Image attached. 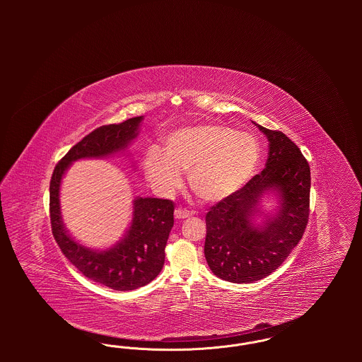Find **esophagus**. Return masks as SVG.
Here are the masks:
<instances>
[{
    "mask_svg": "<svg viewBox=\"0 0 362 362\" xmlns=\"http://www.w3.org/2000/svg\"><path fill=\"white\" fill-rule=\"evenodd\" d=\"M189 216H191V211H189L185 207H176L175 209V218H177V220H185Z\"/></svg>",
    "mask_w": 362,
    "mask_h": 362,
    "instance_id": "esophagus-1",
    "label": "esophagus"
}]
</instances>
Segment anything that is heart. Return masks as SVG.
Instances as JSON below:
<instances>
[{
	"label": "heart",
	"instance_id": "1",
	"mask_svg": "<svg viewBox=\"0 0 362 362\" xmlns=\"http://www.w3.org/2000/svg\"><path fill=\"white\" fill-rule=\"evenodd\" d=\"M260 145L251 133L221 123L186 126L170 133L163 152L151 148L144 158L148 180L170 195L189 171V189L204 202H220L248 182L258 165Z\"/></svg>",
	"mask_w": 362,
	"mask_h": 362
}]
</instances>
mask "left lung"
<instances>
[{"mask_svg": "<svg viewBox=\"0 0 362 362\" xmlns=\"http://www.w3.org/2000/svg\"><path fill=\"white\" fill-rule=\"evenodd\" d=\"M270 142L266 168L206 214L205 258L221 279L251 284L270 276L301 240L310 217L308 161L282 132L259 126ZM278 190L281 206L263 228L252 224L258 198Z\"/></svg>", "mask_w": 362, "mask_h": 362, "instance_id": "1", "label": "left lung"}]
</instances>
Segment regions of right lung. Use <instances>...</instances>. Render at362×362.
Here are the masks:
<instances>
[{"label": "right lung", "mask_w": 362, "mask_h": 362, "mask_svg": "<svg viewBox=\"0 0 362 362\" xmlns=\"http://www.w3.org/2000/svg\"><path fill=\"white\" fill-rule=\"evenodd\" d=\"M141 121L142 117H136L119 124H104L95 129L58 161L50 180L52 236L62 254L86 278L114 291H134L145 286L161 272L165 245L173 226V201L137 198L132 226L124 239L107 251L96 252L76 243L65 230L59 210V185L73 161L112 155L127 148L137 136Z\"/></svg>", "instance_id": "obj_1"}]
</instances>
